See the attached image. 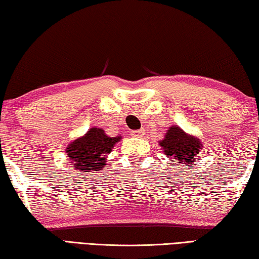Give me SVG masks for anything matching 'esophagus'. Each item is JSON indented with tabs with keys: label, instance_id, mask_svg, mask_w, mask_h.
<instances>
[{
	"label": "esophagus",
	"instance_id": "1",
	"mask_svg": "<svg viewBox=\"0 0 259 259\" xmlns=\"http://www.w3.org/2000/svg\"><path fill=\"white\" fill-rule=\"evenodd\" d=\"M131 136H133V137H142V136L145 134V130L144 129H139V130H133L131 131Z\"/></svg>",
	"mask_w": 259,
	"mask_h": 259
}]
</instances>
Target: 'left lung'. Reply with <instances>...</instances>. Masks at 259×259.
I'll return each instance as SVG.
<instances>
[{
	"mask_svg": "<svg viewBox=\"0 0 259 259\" xmlns=\"http://www.w3.org/2000/svg\"><path fill=\"white\" fill-rule=\"evenodd\" d=\"M159 144L163 148L165 155L177 159L178 163L190 165L198 159L196 155L202 147V144L198 138L187 135L185 131L176 125L170 126L164 139H162Z\"/></svg>",
	"mask_w": 259,
	"mask_h": 259,
	"instance_id": "obj_1",
	"label": "left lung"
}]
</instances>
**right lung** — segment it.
<instances>
[{
  "mask_svg": "<svg viewBox=\"0 0 259 259\" xmlns=\"http://www.w3.org/2000/svg\"><path fill=\"white\" fill-rule=\"evenodd\" d=\"M121 137H108L100 128H91L88 133L67 146V156L73 168L80 171H98L106 163V154L112 152Z\"/></svg>",
  "mask_w": 259,
  "mask_h": 259,
  "instance_id": "1",
  "label": "right lung"
}]
</instances>
